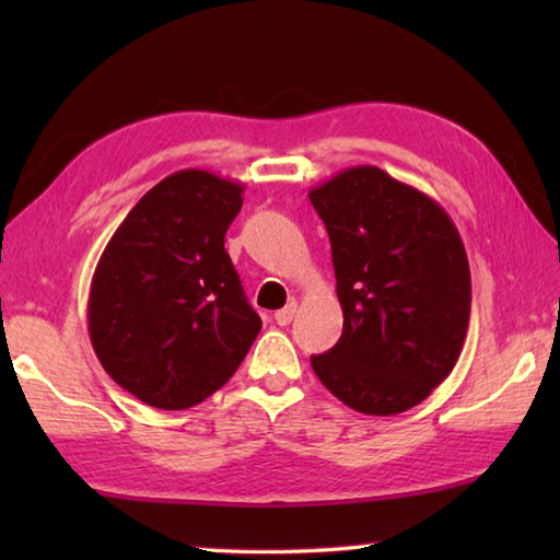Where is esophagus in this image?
<instances>
[{"label":"esophagus","mask_w":560,"mask_h":560,"mask_svg":"<svg viewBox=\"0 0 560 560\" xmlns=\"http://www.w3.org/2000/svg\"><path fill=\"white\" fill-rule=\"evenodd\" d=\"M293 316H296V301H291L289 306H283V308H279L277 314H273V320H277L279 326H289L291 320H293Z\"/></svg>","instance_id":"1"}]
</instances>
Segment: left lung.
I'll return each mask as SVG.
<instances>
[{
    "mask_svg": "<svg viewBox=\"0 0 560 560\" xmlns=\"http://www.w3.org/2000/svg\"><path fill=\"white\" fill-rule=\"evenodd\" d=\"M330 240L343 334L314 373L340 402L375 417L420 405L467 338L469 261L450 214L375 165L308 192Z\"/></svg>",
    "mask_w": 560,
    "mask_h": 560,
    "instance_id": "left-lung-1",
    "label": "left lung"
}]
</instances>
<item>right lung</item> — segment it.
I'll use <instances>...</instances> for the list:
<instances>
[{
  "instance_id": "obj_1",
  "label": "right lung",
  "mask_w": 560,
  "mask_h": 560,
  "mask_svg": "<svg viewBox=\"0 0 560 560\" xmlns=\"http://www.w3.org/2000/svg\"><path fill=\"white\" fill-rule=\"evenodd\" d=\"M244 185L187 167L148 189L103 249L89 336L103 371L158 410L230 381L261 330L224 249Z\"/></svg>"
}]
</instances>
